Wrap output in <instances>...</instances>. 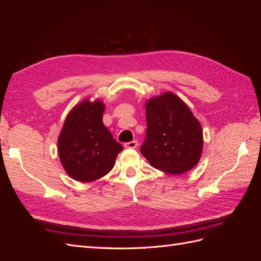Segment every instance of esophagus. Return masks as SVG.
Wrapping results in <instances>:
<instances>
[{"label":"esophagus","instance_id":"1","mask_svg":"<svg viewBox=\"0 0 261 261\" xmlns=\"http://www.w3.org/2000/svg\"><path fill=\"white\" fill-rule=\"evenodd\" d=\"M137 146H138L137 140H133V141H129V143H125L124 144L125 148H129V149H135Z\"/></svg>","mask_w":261,"mask_h":261}]
</instances>
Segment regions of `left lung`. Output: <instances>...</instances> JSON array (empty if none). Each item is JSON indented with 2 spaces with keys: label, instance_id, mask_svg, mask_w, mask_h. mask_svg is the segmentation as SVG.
Returning a JSON list of instances; mask_svg holds the SVG:
<instances>
[{
  "label": "left lung",
  "instance_id": "1",
  "mask_svg": "<svg viewBox=\"0 0 261 261\" xmlns=\"http://www.w3.org/2000/svg\"><path fill=\"white\" fill-rule=\"evenodd\" d=\"M146 120L140 152L153 168L179 175L198 163L202 129L183 100L172 92L151 98L146 103Z\"/></svg>",
  "mask_w": 261,
  "mask_h": 261
}]
</instances>
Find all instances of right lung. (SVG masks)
Here are the masks:
<instances>
[{
  "mask_svg": "<svg viewBox=\"0 0 261 261\" xmlns=\"http://www.w3.org/2000/svg\"><path fill=\"white\" fill-rule=\"evenodd\" d=\"M103 112L100 100H84L68 113L60 133L61 163L70 177L83 183L108 174L123 150L102 122Z\"/></svg>",
  "mask_w": 261,
  "mask_h": 261,
  "instance_id": "1",
  "label": "right lung"
}]
</instances>
